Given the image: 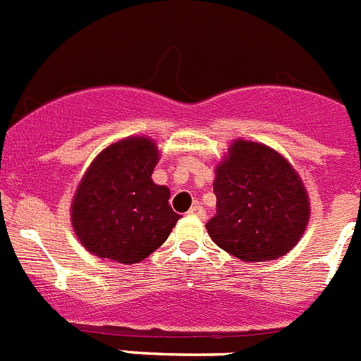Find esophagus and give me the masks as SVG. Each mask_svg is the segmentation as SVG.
<instances>
[{"mask_svg":"<svg viewBox=\"0 0 361 361\" xmlns=\"http://www.w3.org/2000/svg\"><path fill=\"white\" fill-rule=\"evenodd\" d=\"M188 213H190L191 216H199V219H204V216H206V212H204V208L200 206V204H193Z\"/></svg>","mask_w":361,"mask_h":361,"instance_id":"34e87169","label":"esophagus"}]
</instances>
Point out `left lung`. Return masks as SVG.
I'll list each match as a JSON object with an SVG mask.
<instances>
[{
	"mask_svg": "<svg viewBox=\"0 0 361 361\" xmlns=\"http://www.w3.org/2000/svg\"><path fill=\"white\" fill-rule=\"evenodd\" d=\"M215 173L216 215L206 224L213 242L244 262L289 253L311 215L295 168L275 149L237 139Z\"/></svg>",
	"mask_w": 361,
	"mask_h": 361,
	"instance_id": "obj_1",
	"label": "left lung"
}]
</instances>
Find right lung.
I'll return each instance as SVG.
<instances>
[{
    "label": "right lung",
    "mask_w": 361,
    "mask_h": 361,
    "mask_svg": "<svg viewBox=\"0 0 361 361\" xmlns=\"http://www.w3.org/2000/svg\"><path fill=\"white\" fill-rule=\"evenodd\" d=\"M157 162L148 137H126L94 159L72 200L73 231L92 255L130 266L164 244L180 215L170 190L152 180Z\"/></svg>",
    "instance_id": "add662e5"
}]
</instances>
